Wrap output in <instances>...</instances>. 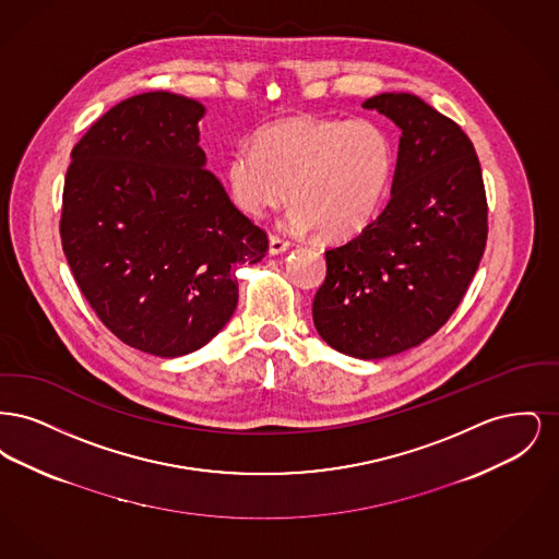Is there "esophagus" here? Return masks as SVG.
I'll return each mask as SVG.
<instances>
[{
    "label": "esophagus",
    "instance_id": "esophagus-1",
    "mask_svg": "<svg viewBox=\"0 0 559 559\" xmlns=\"http://www.w3.org/2000/svg\"><path fill=\"white\" fill-rule=\"evenodd\" d=\"M289 249V240L278 237V235H270V245H267V251L270 255H278V253H285Z\"/></svg>",
    "mask_w": 559,
    "mask_h": 559
}]
</instances>
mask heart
<instances>
[{
  "instance_id": "1",
  "label": "heart",
  "mask_w": 559,
  "mask_h": 559,
  "mask_svg": "<svg viewBox=\"0 0 559 559\" xmlns=\"http://www.w3.org/2000/svg\"><path fill=\"white\" fill-rule=\"evenodd\" d=\"M394 142L371 119L292 117L242 144L226 163V185L240 210L262 215L295 203L297 230L344 239L371 222L394 176Z\"/></svg>"
}]
</instances>
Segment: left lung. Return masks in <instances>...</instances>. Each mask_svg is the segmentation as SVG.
<instances>
[{
    "mask_svg": "<svg viewBox=\"0 0 559 559\" xmlns=\"http://www.w3.org/2000/svg\"><path fill=\"white\" fill-rule=\"evenodd\" d=\"M374 108L400 128L385 210L358 237L324 251L314 295L320 337L374 360L419 346L461 304L488 237L478 155L452 119L413 94H379Z\"/></svg>",
    "mask_w": 559,
    "mask_h": 559,
    "instance_id": "left-lung-1",
    "label": "left lung"
}]
</instances>
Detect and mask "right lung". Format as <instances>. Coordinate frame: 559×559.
<instances>
[{"instance_id": "1", "label": "right lung", "mask_w": 559, "mask_h": 559, "mask_svg": "<svg viewBox=\"0 0 559 559\" xmlns=\"http://www.w3.org/2000/svg\"><path fill=\"white\" fill-rule=\"evenodd\" d=\"M203 115L171 92L132 96L75 144L64 178L60 239L83 297L123 344L160 358L212 342L239 301L235 270L267 251L205 169Z\"/></svg>"}]
</instances>
